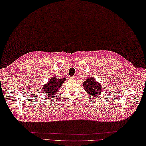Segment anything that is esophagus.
Returning <instances> with one entry per match:
<instances>
[{
  "mask_svg": "<svg viewBox=\"0 0 146 146\" xmlns=\"http://www.w3.org/2000/svg\"><path fill=\"white\" fill-rule=\"evenodd\" d=\"M70 79H71V80H75V77H74V76H71V77H70Z\"/></svg>",
  "mask_w": 146,
  "mask_h": 146,
  "instance_id": "1",
  "label": "esophagus"
}]
</instances>
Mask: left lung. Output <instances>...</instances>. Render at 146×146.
Masks as SVG:
<instances>
[{"label":"left lung","instance_id":"8db88e82","mask_svg":"<svg viewBox=\"0 0 146 146\" xmlns=\"http://www.w3.org/2000/svg\"><path fill=\"white\" fill-rule=\"evenodd\" d=\"M83 88L86 92L89 94L90 97L96 96L101 93L102 86L98 82L95 81V79L88 78L83 83Z\"/></svg>","mask_w":146,"mask_h":146}]
</instances>
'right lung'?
Wrapping results in <instances>:
<instances>
[{
  "label": "right lung",
  "mask_w": 146,
  "mask_h": 146,
  "mask_svg": "<svg viewBox=\"0 0 146 146\" xmlns=\"http://www.w3.org/2000/svg\"><path fill=\"white\" fill-rule=\"evenodd\" d=\"M65 80L66 78L57 79L56 77H52L50 78L48 83L43 86V92H45V93L49 96L55 95L56 92H57L58 89L61 87Z\"/></svg>",
  "instance_id": "add662e5"
}]
</instances>
